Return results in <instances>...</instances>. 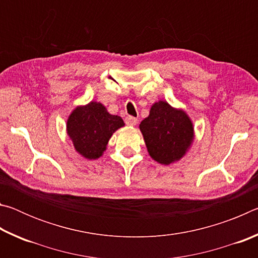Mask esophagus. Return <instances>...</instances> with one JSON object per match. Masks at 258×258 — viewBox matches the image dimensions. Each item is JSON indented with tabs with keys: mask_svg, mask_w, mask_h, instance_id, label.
I'll use <instances>...</instances> for the list:
<instances>
[{
	"mask_svg": "<svg viewBox=\"0 0 258 258\" xmlns=\"http://www.w3.org/2000/svg\"><path fill=\"white\" fill-rule=\"evenodd\" d=\"M125 123L127 124L128 126H135L138 123V119L135 118V117L128 116V117H126V118H125Z\"/></svg>",
	"mask_w": 258,
	"mask_h": 258,
	"instance_id": "34e87169",
	"label": "esophagus"
}]
</instances>
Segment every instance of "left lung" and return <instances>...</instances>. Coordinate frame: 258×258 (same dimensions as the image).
Instances as JSON below:
<instances>
[{"label":"left lung","instance_id":"8db88e82","mask_svg":"<svg viewBox=\"0 0 258 258\" xmlns=\"http://www.w3.org/2000/svg\"><path fill=\"white\" fill-rule=\"evenodd\" d=\"M139 127L150 157L163 165L183 158L195 139L194 124L186 112L163 100L152 104Z\"/></svg>","mask_w":258,"mask_h":258}]
</instances>
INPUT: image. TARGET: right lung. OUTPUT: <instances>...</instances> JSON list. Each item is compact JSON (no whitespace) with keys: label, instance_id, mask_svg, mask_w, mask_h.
Masks as SVG:
<instances>
[{"label":"right lung","instance_id":"1","mask_svg":"<svg viewBox=\"0 0 258 258\" xmlns=\"http://www.w3.org/2000/svg\"><path fill=\"white\" fill-rule=\"evenodd\" d=\"M124 125L121 117L110 115L102 103L91 101L72 111L67 134L78 154L92 160L103 155L111 135Z\"/></svg>","mask_w":258,"mask_h":258}]
</instances>
